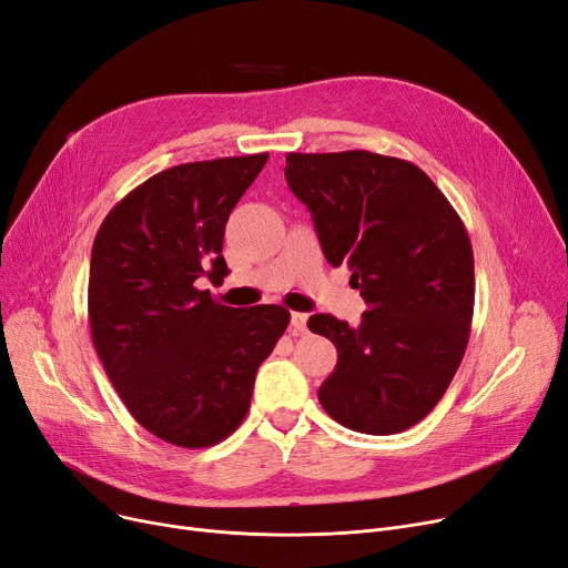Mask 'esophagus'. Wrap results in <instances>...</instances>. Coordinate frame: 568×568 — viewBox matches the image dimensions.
<instances>
[{
    "instance_id": "1",
    "label": "esophagus",
    "mask_w": 568,
    "mask_h": 568,
    "mask_svg": "<svg viewBox=\"0 0 568 568\" xmlns=\"http://www.w3.org/2000/svg\"><path fill=\"white\" fill-rule=\"evenodd\" d=\"M306 323H308V315L306 313H292L290 315V327L294 334H304L306 332Z\"/></svg>"
}]
</instances>
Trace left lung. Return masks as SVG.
Returning <instances> with one entry per match:
<instances>
[{
	"mask_svg": "<svg viewBox=\"0 0 568 568\" xmlns=\"http://www.w3.org/2000/svg\"><path fill=\"white\" fill-rule=\"evenodd\" d=\"M285 181L332 266L348 264L368 311L351 327L317 313L336 345L317 399L362 434H399L446 394L474 317V251L462 217L413 162L368 151L287 153Z\"/></svg>",
	"mask_w": 568,
	"mask_h": 568,
	"instance_id": "obj_1",
	"label": "left lung"
}]
</instances>
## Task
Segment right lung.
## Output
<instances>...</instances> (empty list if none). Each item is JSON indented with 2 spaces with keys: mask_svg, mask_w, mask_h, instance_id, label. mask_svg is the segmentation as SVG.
<instances>
[{
  "mask_svg": "<svg viewBox=\"0 0 568 568\" xmlns=\"http://www.w3.org/2000/svg\"><path fill=\"white\" fill-rule=\"evenodd\" d=\"M266 160L160 171L109 211L92 243L94 351L134 420L179 448L215 446L243 423L257 368L290 325L283 306L232 308L196 287L230 274L225 225Z\"/></svg>",
  "mask_w": 568,
  "mask_h": 568,
  "instance_id": "1",
  "label": "right lung"
}]
</instances>
